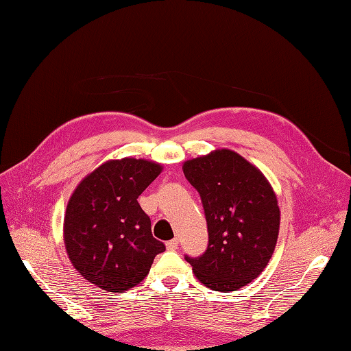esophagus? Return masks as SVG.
<instances>
[{
    "mask_svg": "<svg viewBox=\"0 0 351 351\" xmlns=\"http://www.w3.org/2000/svg\"><path fill=\"white\" fill-rule=\"evenodd\" d=\"M178 244H180V241H178V238H173V240H170V241L166 243L169 250H176L178 249Z\"/></svg>",
    "mask_w": 351,
    "mask_h": 351,
    "instance_id": "1",
    "label": "esophagus"
}]
</instances>
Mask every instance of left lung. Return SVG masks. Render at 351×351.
<instances>
[{
	"mask_svg": "<svg viewBox=\"0 0 351 351\" xmlns=\"http://www.w3.org/2000/svg\"><path fill=\"white\" fill-rule=\"evenodd\" d=\"M202 200L208 245L185 259L205 287L237 291L263 273L278 241L280 211L265 176L229 149L184 162Z\"/></svg>",
	"mask_w": 351,
	"mask_h": 351,
	"instance_id": "obj_1",
	"label": "left lung"
}]
</instances>
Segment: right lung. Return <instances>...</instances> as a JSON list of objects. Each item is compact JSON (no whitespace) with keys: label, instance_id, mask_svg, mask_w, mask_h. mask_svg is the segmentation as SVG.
Returning <instances> with one entry per match:
<instances>
[{"label":"right lung","instance_id":"1","mask_svg":"<svg viewBox=\"0 0 351 351\" xmlns=\"http://www.w3.org/2000/svg\"><path fill=\"white\" fill-rule=\"evenodd\" d=\"M161 173L152 161L104 162L80 182L64 214V244L73 267L110 293L136 287L166 250L137 199Z\"/></svg>","mask_w":351,"mask_h":351}]
</instances>
